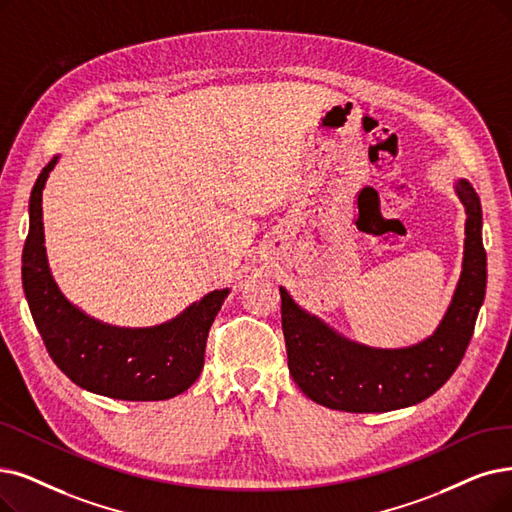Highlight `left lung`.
I'll list each match as a JSON object with an SVG mask.
<instances>
[{
	"instance_id": "8db88e82",
	"label": "left lung",
	"mask_w": 512,
	"mask_h": 512,
	"mask_svg": "<svg viewBox=\"0 0 512 512\" xmlns=\"http://www.w3.org/2000/svg\"><path fill=\"white\" fill-rule=\"evenodd\" d=\"M454 193L466 214L462 271L441 321L420 342L378 349L346 338L279 285L290 374L306 397L353 414L393 412L431 397L456 372L485 300L487 256L477 191L466 178H456Z\"/></svg>"
}]
</instances>
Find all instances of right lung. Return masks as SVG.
I'll use <instances>...</instances> for the list:
<instances>
[{
    "instance_id": "obj_1",
    "label": "right lung",
    "mask_w": 512,
    "mask_h": 512,
    "mask_svg": "<svg viewBox=\"0 0 512 512\" xmlns=\"http://www.w3.org/2000/svg\"><path fill=\"white\" fill-rule=\"evenodd\" d=\"M58 157L33 185L23 250V290L50 357L77 386L102 397L163 401L185 393L203 370L208 332L231 290H214L149 327L111 325L81 311L58 288L44 245L42 195Z\"/></svg>"
}]
</instances>
